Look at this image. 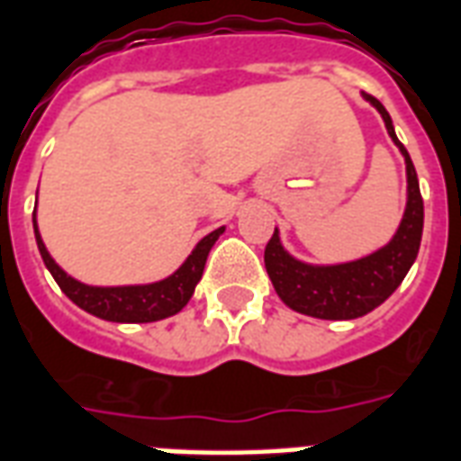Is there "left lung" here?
Instances as JSON below:
<instances>
[{
  "instance_id": "obj_1",
  "label": "left lung",
  "mask_w": 461,
  "mask_h": 461,
  "mask_svg": "<svg viewBox=\"0 0 461 461\" xmlns=\"http://www.w3.org/2000/svg\"><path fill=\"white\" fill-rule=\"evenodd\" d=\"M363 96L377 108L386 125V132L394 140V145L402 149L403 161H406L409 198H406L403 220L392 241L357 261L339 263V266H312V263L297 261L294 256L287 254L276 230L266 244V254H263L266 270H268L277 297L300 314L329 319V321L357 319V316H365L367 312L379 307L396 287L402 285V280L416 261L418 249H420V234H423V198H420V188H418L413 161H411L406 147L399 142L384 105L370 94H363Z\"/></svg>"
}]
</instances>
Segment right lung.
<instances>
[{
	"label": "right lung",
	"mask_w": 461,
	"mask_h": 461,
	"mask_svg": "<svg viewBox=\"0 0 461 461\" xmlns=\"http://www.w3.org/2000/svg\"><path fill=\"white\" fill-rule=\"evenodd\" d=\"M33 231L35 241H38V251L43 256L45 268L50 270V276L55 277V283L59 290L75 302L77 307H82L84 312L104 319V321H115V324H149V321H159L167 316L178 314L181 309L188 304L193 297V290L203 277V268H205L207 254L215 246L224 227L210 231L207 237L198 241V246L193 249L191 256L185 258L184 266L174 270L171 276L159 280V283H149V285H121V287H96L84 285L72 276H67L65 270L59 268L58 263L52 261V256L48 254L38 224H35L33 212Z\"/></svg>",
	"instance_id": "right-lung-1"
}]
</instances>
